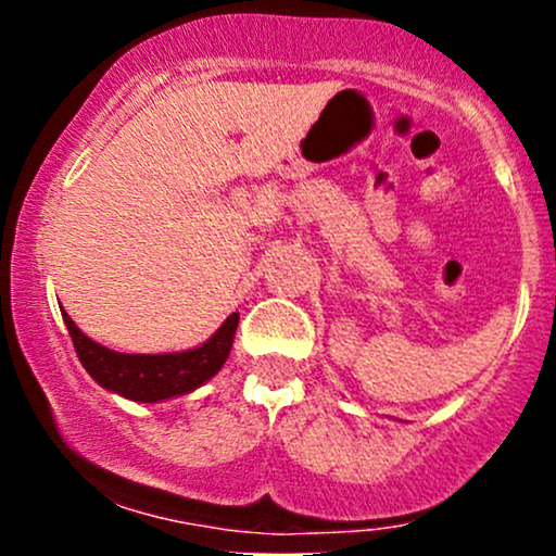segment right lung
<instances>
[{"label": "right lung", "instance_id": "right-lung-1", "mask_svg": "<svg viewBox=\"0 0 556 556\" xmlns=\"http://www.w3.org/2000/svg\"><path fill=\"white\" fill-rule=\"evenodd\" d=\"M62 318H65L70 337H73L75 353H78L83 368L91 374V379L110 392L136 402L177 397V394L193 392L203 381L212 379L225 366L240 321V316L232 314L216 329L212 340L203 342L201 348L188 350V353L127 355L88 340L65 311H62Z\"/></svg>", "mask_w": 556, "mask_h": 556}]
</instances>
